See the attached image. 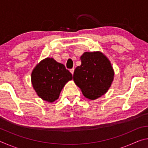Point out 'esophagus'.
Masks as SVG:
<instances>
[{
    "label": "esophagus",
    "mask_w": 148,
    "mask_h": 148,
    "mask_svg": "<svg viewBox=\"0 0 148 148\" xmlns=\"http://www.w3.org/2000/svg\"><path fill=\"white\" fill-rule=\"evenodd\" d=\"M74 68H73V69H71V70H70V72H71V73H72V75L74 74Z\"/></svg>",
    "instance_id": "esophagus-1"
}]
</instances>
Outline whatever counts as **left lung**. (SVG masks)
<instances>
[{
	"label": "left lung",
	"mask_w": 148,
	"mask_h": 148,
	"mask_svg": "<svg viewBox=\"0 0 148 148\" xmlns=\"http://www.w3.org/2000/svg\"><path fill=\"white\" fill-rule=\"evenodd\" d=\"M82 64L74 72V82L84 96L95 100L108 91L114 78V71L108 58L101 51L84 52Z\"/></svg>",
	"instance_id": "left-lung-1"
}]
</instances>
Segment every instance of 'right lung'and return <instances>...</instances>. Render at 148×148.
Wrapping results in <instances>:
<instances>
[{
	"label": "right lung",
	"mask_w": 148,
	"mask_h": 148,
	"mask_svg": "<svg viewBox=\"0 0 148 148\" xmlns=\"http://www.w3.org/2000/svg\"><path fill=\"white\" fill-rule=\"evenodd\" d=\"M72 75L64 65L47 57L36 65L31 73V82L38 96L44 101L53 102L58 99Z\"/></svg>",
	"instance_id": "obj_1"
}]
</instances>
